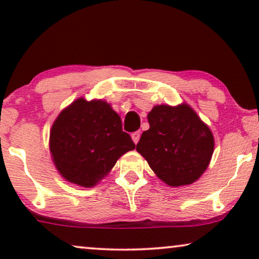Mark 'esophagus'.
Segmentation results:
<instances>
[{"mask_svg": "<svg viewBox=\"0 0 259 259\" xmlns=\"http://www.w3.org/2000/svg\"><path fill=\"white\" fill-rule=\"evenodd\" d=\"M131 137H132L133 143L137 144L138 141H139V139H140V132H139V131H137V132H134V133L131 134Z\"/></svg>", "mask_w": 259, "mask_h": 259, "instance_id": "1", "label": "esophagus"}]
</instances>
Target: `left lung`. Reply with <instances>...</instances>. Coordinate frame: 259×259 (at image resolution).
<instances>
[{
	"label": "left lung",
	"mask_w": 259,
	"mask_h": 259,
	"mask_svg": "<svg viewBox=\"0 0 259 259\" xmlns=\"http://www.w3.org/2000/svg\"><path fill=\"white\" fill-rule=\"evenodd\" d=\"M150 128L137 151L168 186L191 185L206 171L214 150L210 127L190 105H158L147 115Z\"/></svg>",
	"instance_id": "1"
}]
</instances>
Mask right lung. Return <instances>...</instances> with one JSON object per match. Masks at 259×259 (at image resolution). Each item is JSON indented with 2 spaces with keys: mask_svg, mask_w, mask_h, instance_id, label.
Returning <instances> with one entry per match:
<instances>
[{
  "mask_svg": "<svg viewBox=\"0 0 259 259\" xmlns=\"http://www.w3.org/2000/svg\"><path fill=\"white\" fill-rule=\"evenodd\" d=\"M136 145L121 119L105 100L79 98L62 109L49 136L53 162L67 182L93 187Z\"/></svg>",
  "mask_w": 259,
  "mask_h": 259,
  "instance_id": "right-lung-1",
  "label": "right lung"
}]
</instances>
